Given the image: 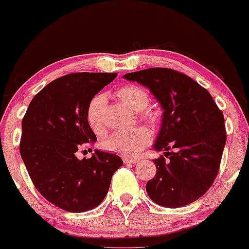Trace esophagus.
Instances as JSON below:
<instances>
[{
    "label": "esophagus",
    "mask_w": 249,
    "mask_h": 249,
    "mask_svg": "<svg viewBox=\"0 0 249 249\" xmlns=\"http://www.w3.org/2000/svg\"><path fill=\"white\" fill-rule=\"evenodd\" d=\"M123 161H124L125 164H137V162H138V159H133V158H124V159H123Z\"/></svg>",
    "instance_id": "1"
}]
</instances>
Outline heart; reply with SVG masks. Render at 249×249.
<instances>
[{
  "mask_svg": "<svg viewBox=\"0 0 249 249\" xmlns=\"http://www.w3.org/2000/svg\"><path fill=\"white\" fill-rule=\"evenodd\" d=\"M116 97L134 111H141V118L148 124L154 125L159 121L158 111L145 108L150 103V95L146 89L141 85H124L116 91ZM107 107V97L103 93L93 96L88 103L87 121L96 133L105 130L104 112ZM152 134L144 126L136 127L128 131H117L103 141V147L110 152L119 154L125 158L136 157L150 145Z\"/></svg>",
  "mask_w": 249,
  "mask_h": 249,
  "instance_id": "1",
  "label": "heart"
}]
</instances>
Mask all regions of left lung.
Returning <instances> with one entry per match:
<instances>
[{"label":"left lung","mask_w":249,"mask_h":249,"mask_svg":"<svg viewBox=\"0 0 249 249\" xmlns=\"http://www.w3.org/2000/svg\"><path fill=\"white\" fill-rule=\"evenodd\" d=\"M124 78L147 87L164 108L154 148L170 160H153L157 173L146 184L148 196L165 207L192 204L218 176L227 138L221 110L206 89L179 71L150 68Z\"/></svg>","instance_id":"1"}]
</instances>
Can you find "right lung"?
I'll list each match as a JSON object with an SVG mask.
<instances>
[{
	"label": "right lung",
	"instance_id": "obj_1",
	"mask_svg": "<svg viewBox=\"0 0 249 249\" xmlns=\"http://www.w3.org/2000/svg\"><path fill=\"white\" fill-rule=\"evenodd\" d=\"M116 77L107 72L59 77L34 97L22 121L19 152L31 181L48 201L68 212L98 206L123 165L117 154L95 151L82 160L76 154L97 141L87 121L88 103Z\"/></svg>",
	"mask_w": 249,
	"mask_h": 249
}]
</instances>
